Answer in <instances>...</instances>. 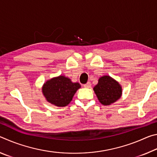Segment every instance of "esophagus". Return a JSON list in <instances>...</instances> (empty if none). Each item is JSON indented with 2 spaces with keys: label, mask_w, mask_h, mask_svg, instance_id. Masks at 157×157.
<instances>
[{
  "label": "esophagus",
  "mask_w": 157,
  "mask_h": 157,
  "mask_svg": "<svg viewBox=\"0 0 157 157\" xmlns=\"http://www.w3.org/2000/svg\"><path fill=\"white\" fill-rule=\"evenodd\" d=\"M91 82H87L86 84H84V86L85 87V88H90V87H91Z\"/></svg>",
  "instance_id": "esophagus-1"
}]
</instances>
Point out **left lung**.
<instances>
[{
	"mask_svg": "<svg viewBox=\"0 0 157 157\" xmlns=\"http://www.w3.org/2000/svg\"><path fill=\"white\" fill-rule=\"evenodd\" d=\"M94 91L101 104L111 105L122 96V86L118 81L109 75H103L98 79Z\"/></svg>",
	"mask_w": 157,
	"mask_h": 157,
	"instance_id": "obj_1",
	"label": "left lung"
}]
</instances>
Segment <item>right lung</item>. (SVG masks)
Here are the masks:
<instances>
[{"mask_svg": "<svg viewBox=\"0 0 157 157\" xmlns=\"http://www.w3.org/2000/svg\"><path fill=\"white\" fill-rule=\"evenodd\" d=\"M81 85L60 75L47 80L42 86V94L47 102L57 107L67 106Z\"/></svg>", "mask_w": 157, "mask_h": 157, "instance_id": "right-lung-1", "label": "right lung"}]
</instances>
